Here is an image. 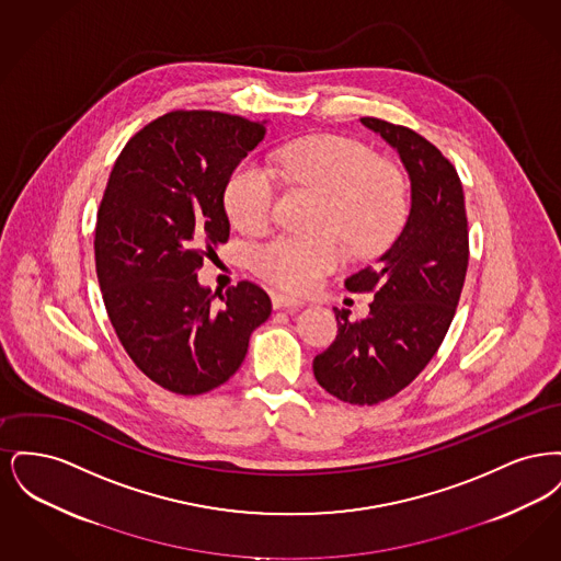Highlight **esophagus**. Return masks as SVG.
Segmentation results:
<instances>
[{
	"instance_id": "esophagus-1",
	"label": "esophagus",
	"mask_w": 561,
	"mask_h": 561,
	"mask_svg": "<svg viewBox=\"0 0 561 561\" xmlns=\"http://www.w3.org/2000/svg\"><path fill=\"white\" fill-rule=\"evenodd\" d=\"M271 302H273L275 309H298V307L305 305V300L294 298V296H288V294H273Z\"/></svg>"
}]
</instances>
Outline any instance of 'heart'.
I'll use <instances>...</instances> for the list:
<instances>
[{"label":"heart","mask_w":561,"mask_h":561,"mask_svg":"<svg viewBox=\"0 0 561 561\" xmlns=\"http://www.w3.org/2000/svg\"><path fill=\"white\" fill-rule=\"evenodd\" d=\"M271 169L284 183L323 195L321 229L336 231L355 254H373L393 240L408 210L400 170L376 160L373 149L336 134L305 136L275 151ZM268 168L243 160L225 187V208L245 233L265 229L277 183ZM334 233L275 236L252 254L254 271L273 286L307 293L323 275L341 267L345 245Z\"/></svg>","instance_id":"heart-1"}]
</instances>
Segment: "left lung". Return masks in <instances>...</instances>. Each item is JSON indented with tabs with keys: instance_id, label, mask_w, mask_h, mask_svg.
<instances>
[{
	"instance_id": "8db88e82",
	"label": "left lung",
	"mask_w": 561,
	"mask_h": 561,
	"mask_svg": "<svg viewBox=\"0 0 561 561\" xmlns=\"http://www.w3.org/2000/svg\"><path fill=\"white\" fill-rule=\"evenodd\" d=\"M393 149L412 183V208L400 238L376 263L345 279L348 293H373L370 316L348 321L334 309L339 334L313 359L321 387L353 405L398 396L425 370L456 313L469 265L462 185L453 161L405 126L362 117Z\"/></svg>"
}]
</instances>
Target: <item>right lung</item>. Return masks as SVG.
Segmentation results:
<instances>
[{
  "label": "right lung",
  "instance_id": "1",
  "mask_svg": "<svg viewBox=\"0 0 561 561\" xmlns=\"http://www.w3.org/2000/svg\"><path fill=\"white\" fill-rule=\"evenodd\" d=\"M265 124L218 111H170L134 134L108 174L94 259L111 325L136 368L179 396L227 382L267 293L240 282L220 294L197 282L208 252L229 240L227 181Z\"/></svg>",
  "mask_w": 561,
  "mask_h": 561
}]
</instances>
